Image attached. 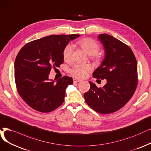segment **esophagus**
<instances>
[{"instance_id":"1","label":"esophagus","mask_w":151,"mask_h":151,"mask_svg":"<svg viewBox=\"0 0 151 151\" xmlns=\"http://www.w3.org/2000/svg\"><path fill=\"white\" fill-rule=\"evenodd\" d=\"M73 81H74V82H75V83H77V82H81V81H82V80L76 79V78H75V79H73Z\"/></svg>"}]
</instances>
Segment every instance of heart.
Instances as JSON below:
<instances>
[{
	"mask_svg": "<svg viewBox=\"0 0 151 151\" xmlns=\"http://www.w3.org/2000/svg\"><path fill=\"white\" fill-rule=\"evenodd\" d=\"M82 49L86 52L88 55L92 56L95 59H100V56L97 52L100 50L99 44L92 38H84L77 42ZM73 47L68 45L65 46L63 51V58L66 62H69L71 60ZM92 70V66L90 64H76L73 65L70 70L72 75L77 78H84L88 76L89 72Z\"/></svg>",
	"mask_w": 151,
	"mask_h": 151,
	"instance_id": "obj_1",
	"label": "heart"
}]
</instances>
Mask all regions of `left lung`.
<instances>
[{
  "label": "left lung",
  "instance_id": "left-lung-1",
  "mask_svg": "<svg viewBox=\"0 0 151 151\" xmlns=\"http://www.w3.org/2000/svg\"><path fill=\"white\" fill-rule=\"evenodd\" d=\"M105 50V58L93 72V77L106 79L98 88L89 81L90 88L84 93L87 105L96 112L108 114L122 108L133 95L137 84V65L131 48L108 34L97 37Z\"/></svg>",
  "mask_w": 151,
  "mask_h": 151
}]
</instances>
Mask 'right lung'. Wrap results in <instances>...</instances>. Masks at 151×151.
I'll list each match as a JSON object with an SVG mask.
<instances>
[{
	"label": "right lung",
	"mask_w": 151,
	"mask_h": 151,
	"mask_svg": "<svg viewBox=\"0 0 151 151\" xmlns=\"http://www.w3.org/2000/svg\"><path fill=\"white\" fill-rule=\"evenodd\" d=\"M79 37L50 35L29 42L18 53L14 64L17 88L34 110L47 113L63 104L65 89L73 80L64 76L55 82L48 76L52 67H59L64 63L63 51L69 42Z\"/></svg>",
	"instance_id": "right-lung-1"
}]
</instances>
